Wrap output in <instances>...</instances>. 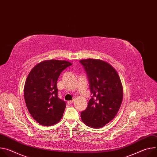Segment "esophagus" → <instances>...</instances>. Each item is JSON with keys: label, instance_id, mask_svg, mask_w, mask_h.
<instances>
[{"label": "esophagus", "instance_id": "obj_1", "mask_svg": "<svg viewBox=\"0 0 157 157\" xmlns=\"http://www.w3.org/2000/svg\"><path fill=\"white\" fill-rule=\"evenodd\" d=\"M74 101V100L73 99V100H71V101H68V102H67V104H68V105H70V104H72L73 103V102Z\"/></svg>", "mask_w": 157, "mask_h": 157}]
</instances>
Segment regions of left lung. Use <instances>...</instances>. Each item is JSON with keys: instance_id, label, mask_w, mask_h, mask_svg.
I'll use <instances>...</instances> for the list:
<instances>
[{"instance_id": "1", "label": "left lung", "mask_w": 157, "mask_h": 157, "mask_svg": "<svg viewBox=\"0 0 157 157\" xmlns=\"http://www.w3.org/2000/svg\"><path fill=\"white\" fill-rule=\"evenodd\" d=\"M89 81L91 98L81 113L82 122L93 128H101L113 120L120 108L123 97L119 76L109 63L94 59L79 61Z\"/></svg>"}]
</instances>
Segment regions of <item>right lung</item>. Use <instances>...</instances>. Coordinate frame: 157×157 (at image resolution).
Listing matches in <instances>:
<instances>
[{"label":"right lung","instance_id":"add662e5","mask_svg":"<svg viewBox=\"0 0 157 157\" xmlns=\"http://www.w3.org/2000/svg\"><path fill=\"white\" fill-rule=\"evenodd\" d=\"M67 61L51 59L36 64L30 72L24 87L27 107L40 124L50 126L63 117L66 102L58 98L57 81L67 67Z\"/></svg>","mask_w":157,"mask_h":157}]
</instances>
